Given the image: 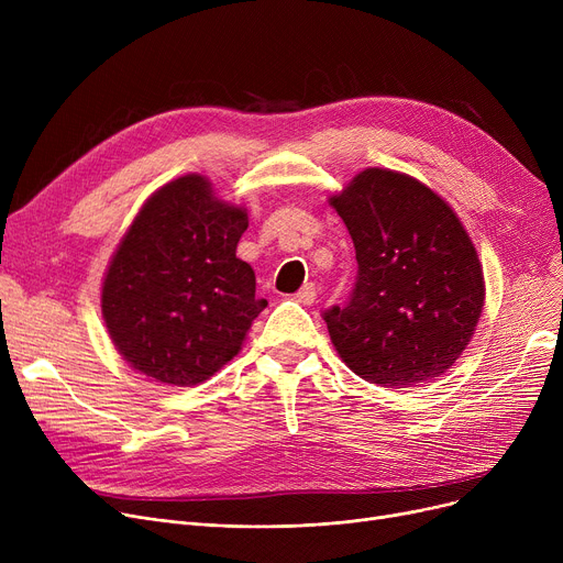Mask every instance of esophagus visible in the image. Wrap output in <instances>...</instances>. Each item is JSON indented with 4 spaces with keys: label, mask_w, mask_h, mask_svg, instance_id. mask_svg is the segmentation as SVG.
<instances>
[{
    "label": "esophagus",
    "mask_w": 563,
    "mask_h": 563,
    "mask_svg": "<svg viewBox=\"0 0 563 563\" xmlns=\"http://www.w3.org/2000/svg\"><path fill=\"white\" fill-rule=\"evenodd\" d=\"M317 299V287L312 283L303 285L297 294H294V301H299L301 306H312Z\"/></svg>",
    "instance_id": "34e87169"
}]
</instances>
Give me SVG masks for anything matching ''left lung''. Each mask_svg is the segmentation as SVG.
<instances>
[{"label": "left lung", "mask_w": 563, "mask_h": 563, "mask_svg": "<svg viewBox=\"0 0 563 563\" xmlns=\"http://www.w3.org/2000/svg\"><path fill=\"white\" fill-rule=\"evenodd\" d=\"M331 205L358 262L346 306L321 312L340 358L380 386L435 380L467 346L484 306L467 232L445 200L388 168L358 173Z\"/></svg>", "instance_id": "left-lung-1"}]
</instances>
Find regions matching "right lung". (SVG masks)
Instances as JSON below:
<instances>
[{"label": "right lung", "instance_id": "obj_1", "mask_svg": "<svg viewBox=\"0 0 563 563\" xmlns=\"http://www.w3.org/2000/svg\"><path fill=\"white\" fill-rule=\"evenodd\" d=\"M242 207L185 175L147 198L102 285V317L121 356L166 386H196L242 349L253 319L251 264L236 257Z\"/></svg>", "mask_w": 563, "mask_h": 563}]
</instances>
